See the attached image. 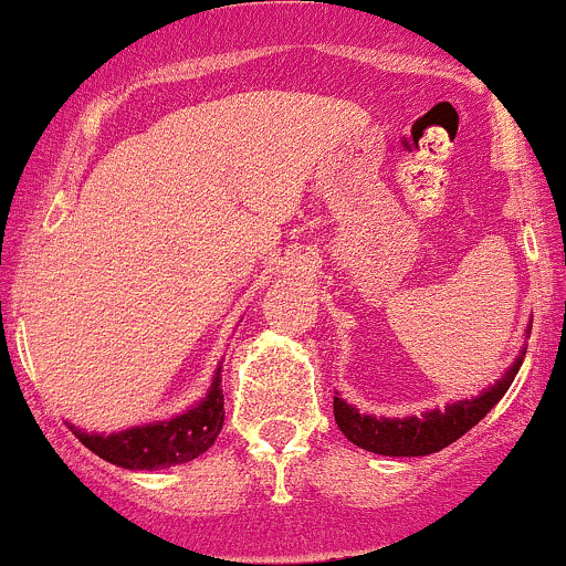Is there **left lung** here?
<instances>
[{"instance_id":"8db88e82","label":"left lung","mask_w":566,"mask_h":566,"mask_svg":"<svg viewBox=\"0 0 566 566\" xmlns=\"http://www.w3.org/2000/svg\"><path fill=\"white\" fill-rule=\"evenodd\" d=\"M531 335V329H528ZM520 363L523 355L517 357L512 368L506 371V377L497 379V385H492L486 394H481L479 399L471 401H457V405L446 407V412L434 410L427 412L421 418H371L360 416L355 407L346 405L344 399L335 396L333 399V412L335 423H338L340 432L352 440L360 449L374 451V454L385 457H427L434 451L446 449L454 440H460L468 429H473L497 401L503 399V394L509 390V385L514 382L520 371Z\"/></svg>"}]
</instances>
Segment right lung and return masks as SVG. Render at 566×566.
<instances>
[{"mask_svg":"<svg viewBox=\"0 0 566 566\" xmlns=\"http://www.w3.org/2000/svg\"><path fill=\"white\" fill-rule=\"evenodd\" d=\"M222 405H226V396H222L220 377H214L206 401L172 421L134 427L117 434H87L74 427L71 429L82 440V446H87L101 460L128 468V471H154V468L181 465L211 449L226 421Z\"/></svg>","mask_w":566,"mask_h":566,"instance_id":"add662e5","label":"right lung"}]
</instances>
